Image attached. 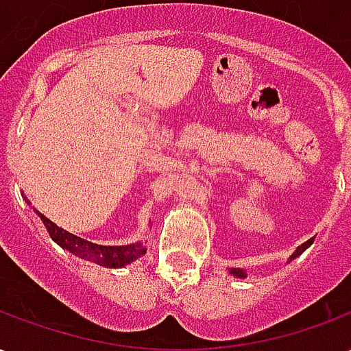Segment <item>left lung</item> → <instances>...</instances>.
<instances>
[{
	"mask_svg": "<svg viewBox=\"0 0 351 351\" xmlns=\"http://www.w3.org/2000/svg\"><path fill=\"white\" fill-rule=\"evenodd\" d=\"M312 243H314V241L310 239V241H306V243H302L301 246H297V250H295L293 254L289 256V259H287V263H291V261H293L295 258H299V256H301L302 252L306 250V248H308V246H310V244H312ZM229 274H233L235 278H246V276H248V274H246V272H244L243 269H231V271H229Z\"/></svg>",
	"mask_w": 351,
	"mask_h": 351,
	"instance_id": "left-lung-1",
	"label": "left lung"
}]
</instances>
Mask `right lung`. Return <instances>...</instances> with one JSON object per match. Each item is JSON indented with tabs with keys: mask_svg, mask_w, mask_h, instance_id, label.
<instances>
[{
	"mask_svg": "<svg viewBox=\"0 0 351 351\" xmlns=\"http://www.w3.org/2000/svg\"><path fill=\"white\" fill-rule=\"evenodd\" d=\"M24 199H26V203L29 205L27 197ZM35 213L43 220L45 228H47V231L52 237V241L60 244L64 250L71 252L73 256H77L80 259H86V261L97 263L101 267H108V269H120V267L133 263L135 259H138L141 256L146 254V246L141 241L133 244H123V246H101V244L90 243L86 239H80V237L73 235V233L65 231V229L58 228L54 221H50L39 210H35Z\"/></svg>",
	"mask_w": 351,
	"mask_h": 351,
	"instance_id": "obj_1",
	"label": "right lung"
}]
</instances>
